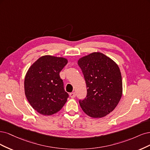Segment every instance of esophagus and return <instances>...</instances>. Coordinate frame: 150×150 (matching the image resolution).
I'll return each mask as SVG.
<instances>
[{"label":"esophagus","instance_id":"34e87169","mask_svg":"<svg viewBox=\"0 0 150 150\" xmlns=\"http://www.w3.org/2000/svg\"><path fill=\"white\" fill-rule=\"evenodd\" d=\"M69 95H70V96L71 98H75V96H76L75 92H71V93H70Z\"/></svg>","mask_w":150,"mask_h":150}]
</instances>
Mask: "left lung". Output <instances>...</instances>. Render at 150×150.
<instances>
[{
	"label": "left lung",
	"instance_id": "obj_1",
	"mask_svg": "<svg viewBox=\"0 0 150 150\" xmlns=\"http://www.w3.org/2000/svg\"><path fill=\"white\" fill-rule=\"evenodd\" d=\"M78 65L83 74L87 95L79 103L92 118H102L116 108L122 98V79L118 65L102 53L80 58Z\"/></svg>",
	"mask_w": 150,
	"mask_h": 150
}]
</instances>
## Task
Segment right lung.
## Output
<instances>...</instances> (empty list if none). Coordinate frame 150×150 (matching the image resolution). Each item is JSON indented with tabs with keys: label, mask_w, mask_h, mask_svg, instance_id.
Here are the masks:
<instances>
[{
	"label": "right lung",
	"mask_w": 150,
	"mask_h": 150,
	"mask_svg": "<svg viewBox=\"0 0 150 150\" xmlns=\"http://www.w3.org/2000/svg\"><path fill=\"white\" fill-rule=\"evenodd\" d=\"M67 63L64 57L44 55L28 69L24 80L25 94L32 108L40 114H55L67 102L69 94L59 74Z\"/></svg>",
	"instance_id": "obj_1"
}]
</instances>
